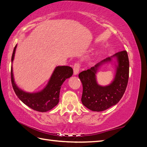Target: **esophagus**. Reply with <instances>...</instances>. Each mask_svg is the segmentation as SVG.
Listing matches in <instances>:
<instances>
[{
    "mask_svg": "<svg viewBox=\"0 0 147 147\" xmlns=\"http://www.w3.org/2000/svg\"><path fill=\"white\" fill-rule=\"evenodd\" d=\"M80 70V65L78 63H75L73 66V74L74 75H77L79 73Z\"/></svg>",
    "mask_w": 147,
    "mask_h": 147,
    "instance_id": "esophagus-1",
    "label": "esophagus"
}]
</instances>
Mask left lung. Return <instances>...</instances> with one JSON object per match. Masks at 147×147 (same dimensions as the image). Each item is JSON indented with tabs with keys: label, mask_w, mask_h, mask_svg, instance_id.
<instances>
[{
	"label": "left lung",
	"mask_w": 147,
	"mask_h": 147,
	"mask_svg": "<svg viewBox=\"0 0 147 147\" xmlns=\"http://www.w3.org/2000/svg\"><path fill=\"white\" fill-rule=\"evenodd\" d=\"M114 59L115 61L113 60ZM113 63L115 66L113 80L107 86H101L97 81V73L101 65ZM129 61L126 51L116 53L79 74L83 85L82 102L92 111L100 112L115 105L125 93L129 80Z\"/></svg>",
	"instance_id": "left-lung-1"
}]
</instances>
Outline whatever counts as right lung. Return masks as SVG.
Listing matches in <instances>:
<instances>
[{"mask_svg": "<svg viewBox=\"0 0 147 147\" xmlns=\"http://www.w3.org/2000/svg\"><path fill=\"white\" fill-rule=\"evenodd\" d=\"M16 45L11 57V78L13 90L18 98L29 107L34 111L47 112L50 111L59 102L60 91L63 83L73 75V71L69 66H57L55 68L50 78L43 89L35 92L24 91L18 87L15 82L13 71V62L17 49Z\"/></svg>", "mask_w": 147, "mask_h": 147, "instance_id": "obj_1", "label": "right lung"}]
</instances>
